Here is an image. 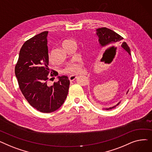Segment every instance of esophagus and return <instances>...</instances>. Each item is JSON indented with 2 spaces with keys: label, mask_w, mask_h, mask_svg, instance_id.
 Returning <instances> with one entry per match:
<instances>
[{
  "label": "esophagus",
  "mask_w": 152,
  "mask_h": 152,
  "mask_svg": "<svg viewBox=\"0 0 152 152\" xmlns=\"http://www.w3.org/2000/svg\"><path fill=\"white\" fill-rule=\"evenodd\" d=\"M77 78V76L76 75H71L69 77V80L70 81H73Z\"/></svg>",
  "instance_id": "1"
}]
</instances>
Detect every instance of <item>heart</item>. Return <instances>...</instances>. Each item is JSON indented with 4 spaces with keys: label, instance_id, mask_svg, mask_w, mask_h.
I'll return each mask as SVG.
<instances>
[{
    "label": "heart",
    "instance_id": "1",
    "mask_svg": "<svg viewBox=\"0 0 152 152\" xmlns=\"http://www.w3.org/2000/svg\"><path fill=\"white\" fill-rule=\"evenodd\" d=\"M72 42L73 41H69V40L63 41V42L62 43V46L64 48H65V47L68 44ZM48 60H49V62L52 61V57L50 54L49 55V57H48ZM82 69H83V63L81 61H79L78 63H70L67 65L65 67V68L63 69V73L65 74H68V75H76L80 73Z\"/></svg>",
    "mask_w": 152,
    "mask_h": 152
}]
</instances>
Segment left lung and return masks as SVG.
I'll use <instances>...</instances> for the list:
<instances>
[{
    "instance_id": "left-lung-1",
    "label": "left lung",
    "mask_w": 152,
    "mask_h": 152,
    "mask_svg": "<svg viewBox=\"0 0 152 152\" xmlns=\"http://www.w3.org/2000/svg\"><path fill=\"white\" fill-rule=\"evenodd\" d=\"M96 35L99 37V42L100 45L101 47H105L108 45H118V44H121V47L126 52L128 53V54L131 56V50L130 48L129 47L128 45L127 44L126 42H123V37H122L120 35H119L116 33L113 30H111L107 28H100L96 29ZM122 43H121V42ZM129 90L127 91L126 94L128 93ZM121 103V101L118 102L117 104L113 107H111L110 108H103V110H110L112 109L116 106H118L119 103Z\"/></svg>"
}]
</instances>
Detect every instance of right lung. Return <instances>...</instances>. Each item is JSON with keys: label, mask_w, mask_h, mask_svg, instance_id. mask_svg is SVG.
Listing matches in <instances>:
<instances>
[{"label": "right lung", "mask_w": 152, "mask_h": 152, "mask_svg": "<svg viewBox=\"0 0 152 152\" xmlns=\"http://www.w3.org/2000/svg\"><path fill=\"white\" fill-rule=\"evenodd\" d=\"M48 33L44 31L25 42L15 69L24 97L32 107L42 113L53 112L63 104L70 83L68 76H58V81L52 86L47 84L50 76H56V71L52 74L48 66Z\"/></svg>", "instance_id": "right-lung-1"}]
</instances>
